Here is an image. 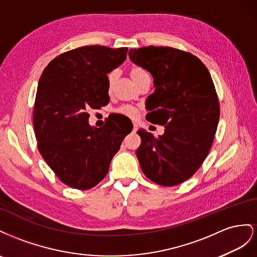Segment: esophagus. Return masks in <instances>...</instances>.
<instances>
[{
  "mask_svg": "<svg viewBox=\"0 0 257 257\" xmlns=\"http://www.w3.org/2000/svg\"><path fill=\"white\" fill-rule=\"evenodd\" d=\"M137 130H138V126H137V123H134V133H136Z\"/></svg>",
  "mask_w": 257,
  "mask_h": 257,
  "instance_id": "esophagus-1",
  "label": "esophagus"
}]
</instances>
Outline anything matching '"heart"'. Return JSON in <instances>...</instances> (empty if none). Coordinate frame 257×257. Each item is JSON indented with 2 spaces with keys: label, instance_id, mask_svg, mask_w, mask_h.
I'll list each match as a JSON object with an SVG mask.
<instances>
[{
  "label": "heart",
  "instance_id": "heart-1",
  "mask_svg": "<svg viewBox=\"0 0 257 257\" xmlns=\"http://www.w3.org/2000/svg\"><path fill=\"white\" fill-rule=\"evenodd\" d=\"M129 74L137 84L140 83L144 78L150 77L148 72H146L142 67H139V65H133V67L129 69ZM116 79H117V72L116 71L109 72L107 74V89L109 92L112 91ZM117 112L121 115L130 117V118H135L139 113V109L136 106L126 104V105H121L118 109H117Z\"/></svg>",
  "mask_w": 257,
  "mask_h": 257
}]
</instances>
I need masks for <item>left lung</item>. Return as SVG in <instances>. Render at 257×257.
Here are the masks:
<instances>
[{
    "label": "left lung",
    "instance_id": "left-lung-1",
    "mask_svg": "<svg viewBox=\"0 0 257 257\" xmlns=\"http://www.w3.org/2000/svg\"><path fill=\"white\" fill-rule=\"evenodd\" d=\"M129 58L154 78L146 119L165 127L159 137L138 130L141 169L158 185L181 184L199 169L214 140L219 102L213 80L201 60L184 50L148 46L130 49Z\"/></svg>",
    "mask_w": 257,
    "mask_h": 257
}]
</instances>
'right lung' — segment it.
<instances>
[{"instance_id":"right-lung-1","label":"right lung","mask_w":257,"mask_h":257,"mask_svg":"<svg viewBox=\"0 0 257 257\" xmlns=\"http://www.w3.org/2000/svg\"><path fill=\"white\" fill-rule=\"evenodd\" d=\"M127 47L83 46L57 56L39 80L33 128L42 157L72 188L89 189L105 178L123 138L133 130L116 114L101 128L88 123L89 111L108 101L107 73L127 58Z\"/></svg>"}]
</instances>
